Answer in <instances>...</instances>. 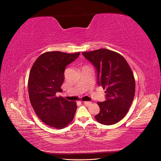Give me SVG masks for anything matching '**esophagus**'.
<instances>
[{
    "label": "esophagus",
    "mask_w": 161,
    "mask_h": 161,
    "mask_svg": "<svg viewBox=\"0 0 161 161\" xmlns=\"http://www.w3.org/2000/svg\"><path fill=\"white\" fill-rule=\"evenodd\" d=\"M91 102L90 101H85L84 102V104L86 105V106H89L90 105H91Z\"/></svg>",
    "instance_id": "34e87169"
}]
</instances>
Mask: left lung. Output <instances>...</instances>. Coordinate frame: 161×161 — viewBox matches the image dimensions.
<instances>
[{"label": "left lung", "mask_w": 161, "mask_h": 161, "mask_svg": "<svg viewBox=\"0 0 161 161\" xmlns=\"http://www.w3.org/2000/svg\"><path fill=\"white\" fill-rule=\"evenodd\" d=\"M97 72V82L106 91V101L98 102L99 113L96 120L104 125H113L122 119L132 103L136 82L128 63L119 53L99 49L82 53Z\"/></svg>", "instance_id": "1"}]
</instances>
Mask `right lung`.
I'll use <instances>...</instances> for the list:
<instances>
[{"label":"right lung","instance_id":"obj_1","mask_svg":"<svg viewBox=\"0 0 161 161\" xmlns=\"http://www.w3.org/2000/svg\"><path fill=\"white\" fill-rule=\"evenodd\" d=\"M80 53L47 52L39 56L31 67L28 80L30 103L38 118L50 127L62 129L74 118L76 102L58 97L56 93L62 91L66 66Z\"/></svg>","mask_w":161,"mask_h":161}]
</instances>
